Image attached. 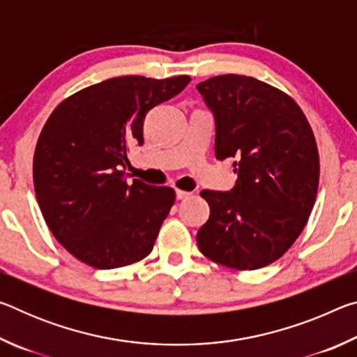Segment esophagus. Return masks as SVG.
<instances>
[{"mask_svg":"<svg viewBox=\"0 0 357 357\" xmlns=\"http://www.w3.org/2000/svg\"><path fill=\"white\" fill-rule=\"evenodd\" d=\"M192 193L190 192H185V190H176V198L178 200H184V198H187V197H190Z\"/></svg>","mask_w":357,"mask_h":357,"instance_id":"obj_1","label":"esophagus"}]
</instances>
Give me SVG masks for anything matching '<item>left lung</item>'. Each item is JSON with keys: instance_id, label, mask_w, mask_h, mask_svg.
I'll return each mask as SVG.
<instances>
[{"instance_id": "8db88e82", "label": "left lung", "mask_w": 357, "mask_h": 357, "mask_svg": "<svg viewBox=\"0 0 357 357\" xmlns=\"http://www.w3.org/2000/svg\"><path fill=\"white\" fill-rule=\"evenodd\" d=\"M197 89L215 119V157L233 159L238 173L229 192H202L211 214L198 249L231 269L264 268L293 245L315 204V137L301 107L257 78L217 75Z\"/></svg>"}]
</instances>
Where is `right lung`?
Segmentation results:
<instances>
[{
  "label": "right lung",
  "mask_w": 357,
  "mask_h": 357,
  "mask_svg": "<svg viewBox=\"0 0 357 357\" xmlns=\"http://www.w3.org/2000/svg\"><path fill=\"white\" fill-rule=\"evenodd\" d=\"M189 82L108 78L64 99L47 119L33 160L36 198L53 236L77 259L114 269L153 250L174 190L138 179L129 185L121 167L130 144H143L144 114Z\"/></svg>",
  "instance_id": "obj_1"
}]
</instances>
